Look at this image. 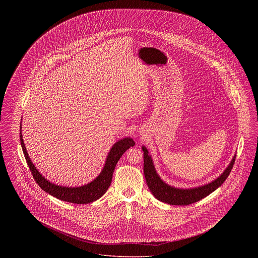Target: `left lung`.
<instances>
[{
	"instance_id": "left-lung-1",
	"label": "left lung",
	"mask_w": 258,
	"mask_h": 258,
	"mask_svg": "<svg viewBox=\"0 0 258 258\" xmlns=\"http://www.w3.org/2000/svg\"><path fill=\"white\" fill-rule=\"evenodd\" d=\"M142 150L144 152V175L151 192L158 200L170 205H189L215 191L229 176L236 159V156H234L226 169L221 173L220 177L211 183L192 188H178L164 183L160 179L147 149L143 146Z\"/></svg>"
}]
</instances>
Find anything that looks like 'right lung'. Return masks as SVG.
I'll list each match as a JSON object with an SVG mask.
<instances>
[{"mask_svg": "<svg viewBox=\"0 0 258 258\" xmlns=\"http://www.w3.org/2000/svg\"><path fill=\"white\" fill-rule=\"evenodd\" d=\"M20 130H21V126H20ZM20 142L24 153L25 159L27 160L28 166L32 172V175L36 180L37 184L45 192L49 194L51 196L62 201L71 202L74 204H88L98 200V198L102 197L110 186L113 172L117 162L119 161L120 158L123 156V153L127 149L135 145L134 139L131 137H126L119 140L111 148L110 152L108 153L107 159L105 160V164L102 170L94 181L81 186L69 187V186H61V185L50 183L48 180H46L40 174V172H38L27 153L21 132H20Z\"/></svg>", "mask_w": 258, "mask_h": 258, "instance_id": "obj_1", "label": "right lung"}]
</instances>
